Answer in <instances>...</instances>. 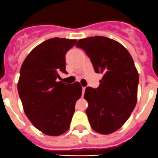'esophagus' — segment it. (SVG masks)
<instances>
[{"mask_svg": "<svg viewBox=\"0 0 158 158\" xmlns=\"http://www.w3.org/2000/svg\"><path fill=\"white\" fill-rule=\"evenodd\" d=\"M85 89H86V87H85V86H82V94H84Z\"/></svg>", "mask_w": 158, "mask_h": 158, "instance_id": "obj_1", "label": "esophagus"}]
</instances>
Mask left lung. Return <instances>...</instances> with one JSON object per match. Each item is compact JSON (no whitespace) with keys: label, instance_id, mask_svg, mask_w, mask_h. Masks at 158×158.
<instances>
[{"label":"left lung","instance_id":"obj_1","mask_svg":"<svg viewBox=\"0 0 158 158\" xmlns=\"http://www.w3.org/2000/svg\"><path fill=\"white\" fill-rule=\"evenodd\" d=\"M85 51L96 73L102 75L98 88L85 89L86 109L95 131L108 135L127 121L137 102L139 74L128 51L116 41L89 37L76 45Z\"/></svg>","mask_w":158,"mask_h":158}]
</instances>
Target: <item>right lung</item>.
Wrapping results in <instances>:
<instances>
[{
	"mask_svg": "<svg viewBox=\"0 0 158 158\" xmlns=\"http://www.w3.org/2000/svg\"><path fill=\"white\" fill-rule=\"evenodd\" d=\"M77 40L53 38L35 48L24 60L18 92L24 112L37 129L57 136L69 130L76 102L82 95L79 82H57L66 73L65 54Z\"/></svg>",
	"mask_w": 158,
	"mask_h": 158,
	"instance_id": "add662e5",
	"label": "right lung"
}]
</instances>
